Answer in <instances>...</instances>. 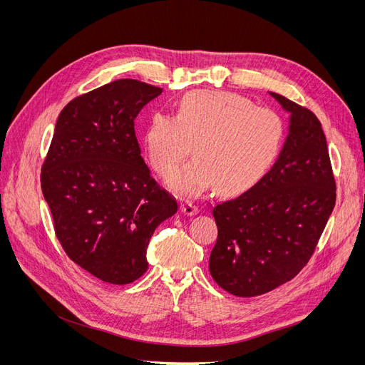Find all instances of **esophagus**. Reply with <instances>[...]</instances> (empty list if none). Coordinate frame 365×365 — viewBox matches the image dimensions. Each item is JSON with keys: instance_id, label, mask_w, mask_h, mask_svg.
I'll return each mask as SVG.
<instances>
[{"instance_id": "34e87169", "label": "esophagus", "mask_w": 365, "mask_h": 365, "mask_svg": "<svg viewBox=\"0 0 365 365\" xmlns=\"http://www.w3.org/2000/svg\"><path fill=\"white\" fill-rule=\"evenodd\" d=\"M180 212L186 216H194L198 213V205H195L192 202H185L180 205Z\"/></svg>"}]
</instances>
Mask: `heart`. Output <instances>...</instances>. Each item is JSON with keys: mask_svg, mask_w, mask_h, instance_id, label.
<instances>
[{"mask_svg": "<svg viewBox=\"0 0 365 365\" xmlns=\"http://www.w3.org/2000/svg\"><path fill=\"white\" fill-rule=\"evenodd\" d=\"M282 139L278 115L232 93L192 91L178 105L176 117L155 113L145 128L143 145L158 175L167 176L186 155L194 157L168 178L179 195L195 197L210 185L237 192L271 165Z\"/></svg>", "mask_w": 365, "mask_h": 365, "instance_id": "heart-1", "label": "heart"}]
</instances>
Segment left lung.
Wrapping results in <instances>:
<instances>
[{
  "instance_id": "left-lung-1",
  "label": "left lung",
  "mask_w": 365,
  "mask_h": 365,
  "mask_svg": "<svg viewBox=\"0 0 365 365\" xmlns=\"http://www.w3.org/2000/svg\"><path fill=\"white\" fill-rule=\"evenodd\" d=\"M290 112L278 160L244 194L217 204V241L210 274L238 297L271 292L293 279L315 252L336 204L327 140L315 113L271 93Z\"/></svg>"
}]
</instances>
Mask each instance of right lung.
I'll use <instances>...</instances> for the list:
<instances>
[{
  "label": "right lung",
  "mask_w": 365,
  "mask_h": 365,
  "mask_svg": "<svg viewBox=\"0 0 365 365\" xmlns=\"http://www.w3.org/2000/svg\"><path fill=\"white\" fill-rule=\"evenodd\" d=\"M163 90L117 80L71 101L59 113L41 168L54 232L68 257L109 284L148 269L146 248L178 202L150 178L134 120Z\"/></svg>",
  "instance_id": "add662e5"
}]
</instances>
